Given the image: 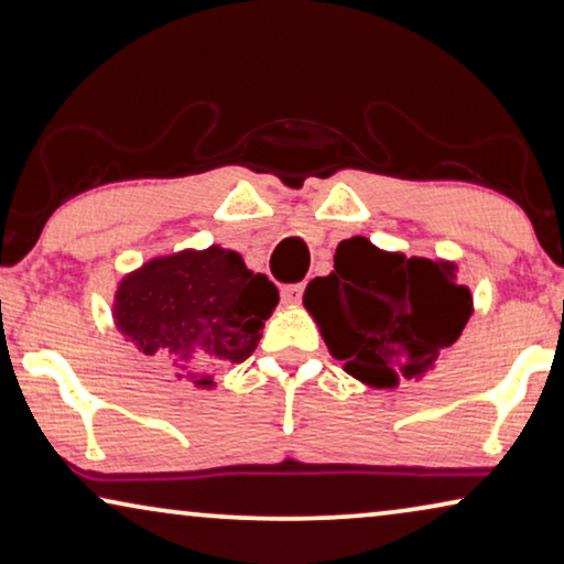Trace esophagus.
Returning a JSON list of instances; mask_svg holds the SVG:
<instances>
[{
	"instance_id": "esophagus-1",
	"label": "esophagus",
	"mask_w": 564,
	"mask_h": 564,
	"mask_svg": "<svg viewBox=\"0 0 564 564\" xmlns=\"http://www.w3.org/2000/svg\"><path fill=\"white\" fill-rule=\"evenodd\" d=\"M301 296H304V283H293V285H285V289L281 291V299L285 306H296Z\"/></svg>"
}]
</instances>
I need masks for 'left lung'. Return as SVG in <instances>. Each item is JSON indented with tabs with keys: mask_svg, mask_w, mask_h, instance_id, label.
I'll return each mask as SVG.
<instances>
[{
	"mask_svg": "<svg viewBox=\"0 0 564 564\" xmlns=\"http://www.w3.org/2000/svg\"><path fill=\"white\" fill-rule=\"evenodd\" d=\"M304 306L344 372L394 390L425 377L458 341L474 296L456 260L408 258L355 235L336 246L334 271L306 285Z\"/></svg>",
	"mask_w": 564,
	"mask_h": 564,
	"instance_id": "left-lung-1",
	"label": "left lung"
}]
</instances>
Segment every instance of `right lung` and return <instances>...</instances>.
Listing matches in <instances>:
<instances>
[{
    "label": "right lung",
    "mask_w": 564,
    "mask_h": 564,
    "mask_svg": "<svg viewBox=\"0 0 564 564\" xmlns=\"http://www.w3.org/2000/svg\"><path fill=\"white\" fill-rule=\"evenodd\" d=\"M279 289L238 250L209 246L156 256L126 273L113 293V324L141 355L176 380L215 390V372L253 355Z\"/></svg>",
    "instance_id": "obj_1"
}]
</instances>
